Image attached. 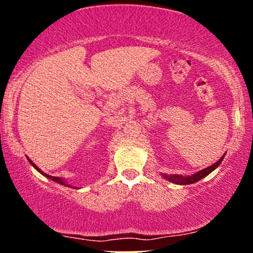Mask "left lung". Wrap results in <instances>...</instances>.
<instances>
[{
    "label": "left lung",
    "mask_w": 253,
    "mask_h": 253,
    "mask_svg": "<svg viewBox=\"0 0 253 253\" xmlns=\"http://www.w3.org/2000/svg\"><path fill=\"white\" fill-rule=\"evenodd\" d=\"M224 157V155H223ZM223 157L220 159L219 161L215 162V164L210 166V167H207L205 169H203V170H200L197 172V174L192 175V176H188V177H183V176H179V175H165L164 174V177L166 179H168V181H170L172 183H176V184H182V185H185V184H192V183L195 182H198L200 179L205 177L210 174V172H212L214 169H215L217 166H219L221 162L223 160Z\"/></svg>",
    "instance_id": "obj_1"
}]
</instances>
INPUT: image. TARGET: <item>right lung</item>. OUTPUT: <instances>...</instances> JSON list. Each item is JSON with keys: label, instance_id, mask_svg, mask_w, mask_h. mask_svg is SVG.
<instances>
[{"label": "right lung", "instance_id": "add662e5", "mask_svg": "<svg viewBox=\"0 0 253 253\" xmlns=\"http://www.w3.org/2000/svg\"><path fill=\"white\" fill-rule=\"evenodd\" d=\"M27 159H29V158H27ZM29 161L31 162V165H32V166H33V167H34V168H36L38 171H39V172H41V174H42V175H44V176H46V177H48V178H49V179H53V181H54V182H56V183H58V184H62V185H65V184H67V183H64V182H63V179H62V178H60V177H54V176H50V175H47V174H44V172H42V171H41V170H40V169H39V168H38V167H37V166H36V165H34V164H33V162L30 160V159H29ZM67 186H68V185H67Z\"/></svg>", "mask_w": 253, "mask_h": 253}]
</instances>
